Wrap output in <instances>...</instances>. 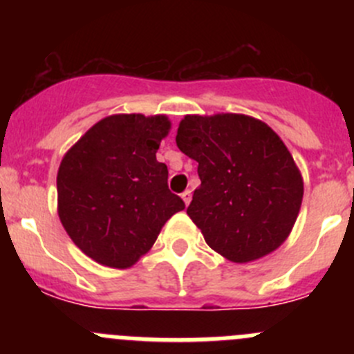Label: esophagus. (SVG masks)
I'll list each match as a JSON object with an SVG mask.
<instances>
[{"label":"esophagus","instance_id":"34e87169","mask_svg":"<svg viewBox=\"0 0 354 354\" xmlns=\"http://www.w3.org/2000/svg\"><path fill=\"white\" fill-rule=\"evenodd\" d=\"M181 198H183L185 205H188V203L192 202V192L190 190H185L183 194H181Z\"/></svg>","mask_w":354,"mask_h":354}]
</instances>
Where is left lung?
<instances>
[{
    "mask_svg": "<svg viewBox=\"0 0 354 354\" xmlns=\"http://www.w3.org/2000/svg\"><path fill=\"white\" fill-rule=\"evenodd\" d=\"M176 145L198 162L200 187L187 214L210 248L243 263L286 240L303 180L272 128L245 114L185 116Z\"/></svg>",
    "mask_w": 354,
    "mask_h": 354,
    "instance_id": "obj_1",
    "label": "left lung"
}]
</instances>
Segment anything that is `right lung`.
Segmentation results:
<instances>
[{"label":"right lung","instance_id":"right-lung-1","mask_svg":"<svg viewBox=\"0 0 354 354\" xmlns=\"http://www.w3.org/2000/svg\"><path fill=\"white\" fill-rule=\"evenodd\" d=\"M166 116L114 114L95 123L63 157L58 214L73 243L95 262L133 266L156 243L185 202L167 187L156 159L167 135Z\"/></svg>","mask_w":354,"mask_h":354}]
</instances>
